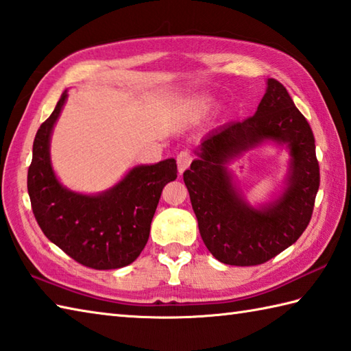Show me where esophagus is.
Wrapping results in <instances>:
<instances>
[{
	"label": "esophagus",
	"instance_id": "esophagus-1",
	"mask_svg": "<svg viewBox=\"0 0 351 351\" xmlns=\"http://www.w3.org/2000/svg\"><path fill=\"white\" fill-rule=\"evenodd\" d=\"M191 160H193V156H191L189 150H181V152L178 154L176 162H178V170H180V173H182L185 169H189Z\"/></svg>",
	"mask_w": 351,
	"mask_h": 351
}]
</instances>
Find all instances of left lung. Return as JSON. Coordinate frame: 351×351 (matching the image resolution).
I'll return each instance as SVG.
<instances>
[{
  "label": "left lung",
  "mask_w": 351,
  "mask_h": 351,
  "mask_svg": "<svg viewBox=\"0 0 351 351\" xmlns=\"http://www.w3.org/2000/svg\"><path fill=\"white\" fill-rule=\"evenodd\" d=\"M263 141L288 144L290 184L276 202L252 209L235 191L224 164ZM196 154V160L184 171V182L201 237L219 262L262 265L303 234L319 189V164L311 125L278 80L267 79L256 114L213 130Z\"/></svg>",
  "instance_id": "1"
}]
</instances>
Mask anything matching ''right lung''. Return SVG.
I'll list each match as a JSON object with an SVG mask.
<instances>
[{
    "instance_id": "obj_1",
    "label": "right lung",
    "mask_w": 351,
    "mask_h": 351,
    "mask_svg": "<svg viewBox=\"0 0 351 351\" xmlns=\"http://www.w3.org/2000/svg\"><path fill=\"white\" fill-rule=\"evenodd\" d=\"M68 97L62 93L51 115L33 141L27 189L33 215L48 240L75 262L93 269H119L140 256L164 185L176 180L173 158L152 166H136L100 195L66 190L50 162V136Z\"/></svg>"
}]
</instances>
